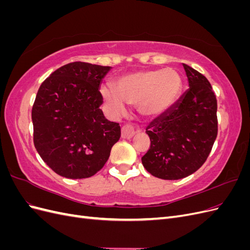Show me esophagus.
I'll return each mask as SVG.
<instances>
[{"mask_svg": "<svg viewBox=\"0 0 250 250\" xmlns=\"http://www.w3.org/2000/svg\"><path fill=\"white\" fill-rule=\"evenodd\" d=\"M134 133H135L134 132V128L130 124L124 125L122 127V129H121V134H122V138L123 139H131L133 135H134Z\"/></svg>", "mask_w": 250, "mask_h": 250, "instance_id": "esophagus-1", "label": "esophagus"}]
</instances>
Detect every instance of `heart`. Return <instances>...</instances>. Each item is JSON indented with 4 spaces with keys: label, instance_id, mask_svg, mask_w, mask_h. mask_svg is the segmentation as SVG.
<instances>
[{
    "label": "heart",
    "instance_id": "heart-1",
    "mask_svg": "<svg viewBox=\"0 0 250 250\" xmlns=\"http://www.w3.org/2000/svg\"><path fill=\"white\" fill-rule=\"evenodd\" d=\"M181 89V78L174 69L148 70L123 75L115 87L103 85L101 95L113 115H122L126 103L138 105L147 117H157L176 102Z\"/></svg>",
    "mask_w": 250,
    "mask_h": 250
}]
</instances>
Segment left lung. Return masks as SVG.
<instances>
[{
    "instance_id": "8db88e82",
    "label": "left lung",
    "mask_w": 250,
    "mask_h": 250,
    "mask_svg": "<svg viewBox=\"0 0 250 250\" xmlns=\"http://www.w3.org/2000/svg\"><path fill=\"white\" fill-rule=\"evenodd\" d=\"M188 88L146 128L151 145L142 164L151 175L176 180L207 161L218 133L217 99L208 80L184 63Z\"/></svg>"
}]
</instances>
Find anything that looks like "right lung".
Listing matches in <instances>:
<instances>
[{
    "label": "right lung",
    "instance_id": "right-lung-1",
    "mask_svg": "<svg viewBox=\"0 0 250 250\" xmlns=\"http://www.w3.org/2000/svg\"><path fill=\"white\" fill-rule=\"evenodd\" d=\"M110 66L71 62L44 80L32 107L37 152L58 175L87 178L100 171L121 137L100 109V84Z\"/></svg>",
    "mask_w": 250,
    "mask_h": 250
}]
</instances>
